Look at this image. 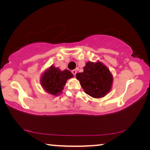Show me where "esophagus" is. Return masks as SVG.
Masks as SVG:
<instances>
[{
  "mask_svg": "<svg viewBox=\"0 0 150 150\" xmlns=\"http://www.w3.org/2000/svg\"><path fill=\"white\" fill-rule=\"evenodd\" d=\"M72 73L73 75H74L75 76V75H76V73H77V71H76L75 69H74V70H72Z\"/></svg>",
  "mask_w": 150,
  "mask_h": 150,
  "instance_id": "esophagus-1",
  "label": "esophagus"
}]
</instances>
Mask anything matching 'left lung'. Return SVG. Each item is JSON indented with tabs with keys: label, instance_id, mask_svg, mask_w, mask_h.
Returning a JSON list of instances; mask_svg holds the SVG:
<instances>
[{
	"label": "left lung",
	"instance_id": "1",
	"mask_svg": "<svg viewBox=\"0 0 150 150\" xmlns=\"http://www.w3.org/2000/svg\"><path fill=\"white\" fill-rule=\"evenodd\" d=\"M85 93L95 98L105 96L111 91L113 76L105 65L97 61L88 62L83 67V72L76 74Z\"/></svg>",
	"mask_w": 150,
	"mask_h": 150
}]
</instances>
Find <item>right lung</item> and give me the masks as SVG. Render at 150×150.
<instances>
[{
  "label": "right lung",
  "instance_id": "obj_1",
  "mask_svg": "<svg viewBox=\"0 0 150 150\" xmlns=\"http://www.w3.org/2000/svg\"><path fill=\"white\" fill-rule=\"evenodd\" d=\"M73 77V75L68 69L63 71L51 65L44 70L40 77V84L45 92L54 96L62 94L68 79Z\"/></svg>",
  "mask_w": 150,
  "mask_h": 150
}]
</instances>
